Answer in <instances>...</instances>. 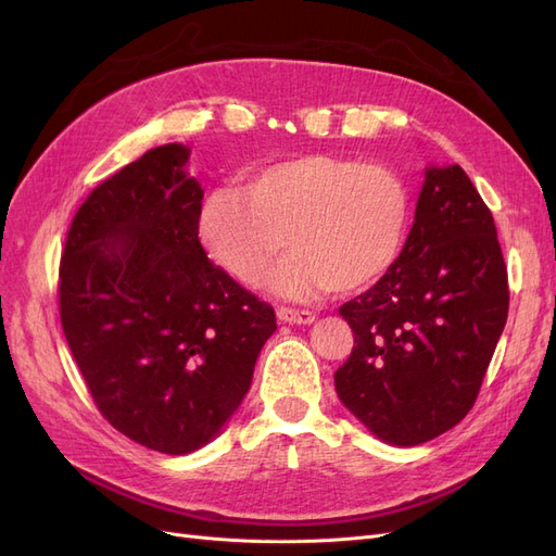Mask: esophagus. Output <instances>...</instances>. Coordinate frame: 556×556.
I'll list each match as a JSON object with an SVG mask.
<instances>
[{
  "label": "esophagus",
  "mask_w": 556,
  "mask_h": 556,
  "mask_svg": "<svg viewBox=\"0 0 556 556\" xmlns=\"http://www.w3.org/2000/svg\"><path fill=\"white\" fill-rule=\"evenodd\" d=\"M276 315L280 323H288V325H311L315 319L313 311L306 308H288V306H278Z\"/></svg>",
  "instance_id": "esophagus-1"
}]
</instances>
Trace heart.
I'll return each mask as SVG.
<instances>
[{
	"instance_id": "1",
	"label": "heart",
	"mask_w": 556,
	"mask_h": 556,
	"mask_svg": "<svg viewBox=\"0 0 556 556\" xmlns=\"http://www.w3.org/2000/svg\"><path fill=\"white\" fill-rule=\"evenodd\" d=\"M410 225L408 192L380 164L341 155H304L268 164L241 192H211L197 233L208 255L239 282L252 285L288 245L271 276L285 296L323 290L355 292L396 264Z\"/></svg>"
}]
</instances>
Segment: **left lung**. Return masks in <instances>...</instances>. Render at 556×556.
I'll use <instances>...</instances> for the list:
<instances>
[{
    "label": "left lung",
    "mask_w": 556,
    "mask_h": 556,
    "mask_svg": "<svg viewBox=\"0 0 556 556\" xmlns=\"http://www.w3.org/2000/svg\"><path fill=\"white\" fill-rule=\"evenodd\" d=\"M492 211L459 164L429 166L396 264L341 306L355 333L333 374L343 406L380 441L413 447L473 408L508 319Z\"/></svg>",
    "instance_id": "obj_1"
}]
</instances>
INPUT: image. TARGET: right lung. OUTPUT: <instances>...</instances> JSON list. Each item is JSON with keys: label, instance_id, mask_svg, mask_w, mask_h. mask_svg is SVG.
I'll return each mask as SVG.
<instances>
[{"label": "right lung", "instance_id": "add662e5", "mask_svg": "<svg viewBox=\"0 0 556 556\" xmlns=\"http://www.w3.org/2000/svg\"><path fill=\"white\" fill-rule=\"evenodd\" d=\"M190 150L166 143L123 166L74 215L60 262V319L109 422L150 450L213 441L250 390L274 308L199 243L204 190Z\"/></svg>", "mask_w": 556, "mask_h": 556}]
</instances>
